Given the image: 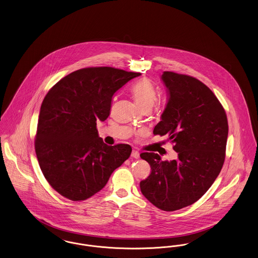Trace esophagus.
I'll return each mask as SVG.
<instances>
[{
    "mask_svg": "<svg viewBox=\"0 0 258 258\" xmlns=\"http://www.w3.org/2000/svg\"><path fill=\"white\" fill-rule=\"evenodd\" d=\"M131 156L135 158V159H138V158H140V153L137 150H133L132 153H131Z\"/></svg>",
    "mask_w": 258,
    "mask_h": 258,
    "instance_id": "esophagus-1",
    "label": "esophagus"
}]
</instances>
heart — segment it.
<instances>
[{
  "label": "heart",
  "mask_w": 258,
  "mask_h": 258,
  "mask_svg": "<svg viewBox=\"0 0 258 258\" xmlns=\"http://www.w3.org/2000/svg\"><path fill=\"white\" fill-rule=\"evenodd\" d=\"M131 93L137 104L143 109H150L157 101V92L152 83L147 79L137 81L131 87Z\"/></svg>",
  "instance_id": "1"
}]
</instances>
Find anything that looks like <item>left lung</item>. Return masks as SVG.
<instances>
[{"instance_id": "left-lung-1", "label": "left lung", "mask_w": 258, "mask_h": 258, "mask_svg": "<svg viewBox=\"0 0 258 258\" xmlns=\"http://www.w3.org/2000/svg\"><path fill=\"white\" fill-rule=\"evenodd\" d=\"M162 80L168 104L153 134L168 135L178 157L142 153L151 171L140 187L153 205L171 212L198 202L212 186L224 166L228 122L221 102L200 80L171 71Z\"/></svg>"}]
</instances>
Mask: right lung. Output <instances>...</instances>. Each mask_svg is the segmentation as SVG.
Listing matches in <instances>:
<instances>
[{
    "instance_id": "obj_1",
    "label": "right lung",
    "mask_w": 258,
    "mask_h": 258,
    "mask_svg": "<svg viewBox=\"0 0 258 258\" xmlns=\"http://www.w3.org/2000/svg\"><path fill=\"white\" fill-rule=\"evenodd\" d=\"M140 75L110 67L82 68L45 95L34 148L45 178L66 199H90L130 156L129 145L104 144L96 125L110 115L113 94Z\"/></svg>"
}]
</instances>
